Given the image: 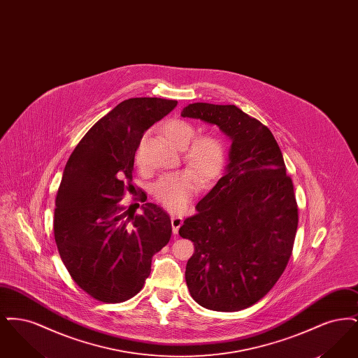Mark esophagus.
I'll return each mask as SVG.
<instances>
[{"label": "esophagus", "mask_w": 358, "mask_h": 358, "mask_svg": "<svg viewBox=\"0 0 358 358\" xmlns=\"http://www.w3.org/2000/svg\"><path fill=\"white\" fill-rule=\"evenodd\" d=\"M171 228H173V234H174V235H177V234H178V229H180V227H181V225H182V222H184V219H182V217H180V216L171 215Z\"/></svg>", "instance_id": "obj_1"}]
</instances>
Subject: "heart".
Instances as JSON below:
<instances>
[{"label":"heart","instance_id":"1","mask_svg":"<svg viewBox=\"0 0 358 358\" xmlns=\"http://www.w3.org/2000/svg\"><path fill=\"white\" fill-rule=\"evenodd\" d=\"M162 130L176 148L184 149V159L193 168L161 177L152 189L157 203L178 213L187 208L192 197L197 193L201 180L209 184L220 176L227 150L224 141L215 134H203L193 140L196 129L187 120H168Z\"/></svg>","mask_w":358,"mask_h":358}]
</instances>
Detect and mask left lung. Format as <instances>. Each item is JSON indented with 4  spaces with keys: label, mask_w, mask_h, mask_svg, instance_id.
Segmentation results:
<instances>
[{
    "label": "left lung",
    "mask_w": 358,
    "mask_h": 358,
    "mask_svg": "<svg viewBox=\"0 0 358 358\" xmlns=\"http://www.w3.org/2000/svg\"><path fill=\"white\" fill-rule=\"evenodd\" d=\"M181 117L219 126L232 141L225 174L178 234L194 244L185 280L215 311L259 302L285 271L298 228L294 185L267 126L234 104L192 103Z\"/></svg>",
    "instance_id": "obj_1"
}]
</instances>
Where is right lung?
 Returning a JSON list of instances; mask_svg holds the SVG:
<instances>
[{
    "mask_svg": "<svg viewBox=\"0 0 358 358\" xmlns=\"http://www.w3.org/2000/svg\"><path fill=\"white\" fill-rule=\"evenodd\" d=\"M176 106L161 98L123 101L87 131L64 168L55 241L73 282L99 302L136 295L154 254L171 240V217L159 206L146 203L136 215L120 200L126 189H134V157L143 133Z\"/></svg>",
    "mask_w": 358,
    "mask_h": 358,
    "instance_id": "right-lung-1",
    "label": "right lung"
}]
</instances>
